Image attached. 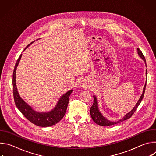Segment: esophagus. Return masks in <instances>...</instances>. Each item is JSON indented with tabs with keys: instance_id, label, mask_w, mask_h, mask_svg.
Wrapping results in <instances>:
<instances>
[{
	"instance_id": "obj_1",
	"label": "esophagus",
	"mask_w": 156,
	"mask_h": 156,
	"mask_svg": "<svg viewBox=\"0 0 156 156\" xmlns=\"http://www.w3.org/2000/svg\"><path fill=\"white\" fill-rule=\"evenodd\" d=\"M86 84L85 83H82V82H81L80 85H81V86H82V87H86Z\"/></svg>"
}]
</instances>
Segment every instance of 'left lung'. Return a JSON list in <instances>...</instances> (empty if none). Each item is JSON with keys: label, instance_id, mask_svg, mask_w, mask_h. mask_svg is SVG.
I'll list each match as a JSON object with an SVG mask.
<instances>
[{"label": "left lung", "instance_id": "left-lung-1", "mask_svg": "<svg viewBox=\"0 0 156 156\" xmlns=\"http://www.w3.org/2000/svg\"><path fill=\"white\" fill-rule=\"evenodd\" d=\"M138 54L139 55V56L144 61L145 63H146V59L145 57L144 56V55L143 54L142 52L141 51V50L140 49L138 48ZM146 75H147V70H146ZM147 76V75H146ZM146 83L144 86L143 88V94L141 96V97L140 98V99L138 100V102L136 103V105L133 107V108L129 112L128 114H126L122 119H121L120 120L117 121V122H112V121H110L108 120H107L105 117H104L102 114L101 113L100 111L99 110V108H98V100L97 98L95 96H93L94 98V103L93 105L91 106V108H90V114H91V117L93 119V120L97 123L98 125H99L101 126H110V125H113L119 123H120L124 120H126L128 119H129L133 115V114L135 113V112L136 111V108H138V107L139 106V105L140 104L144 95V92H145V89H146Z\"/></svg>", "mask_w": 156, "mask_h": 156}]
</instances>
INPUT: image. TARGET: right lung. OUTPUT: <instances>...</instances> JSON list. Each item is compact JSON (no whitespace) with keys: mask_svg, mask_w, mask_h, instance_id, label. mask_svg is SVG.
<instances>
[{"mask_svg":"<svg viewBox=\"0 0 156 156\" xmlns=\"http://www.w3.org/2000/svg\"><path fill=\"white\" fill-rule=\"evenodd\" d=\"M34 42V41H33ZM31 42L27 46L28 48L29 46L33 42ZM26 48L25 49V50ZM24 50V51H25ZM21 54L20 57L18 58L13 73V98L15 105L19 110L30 122L32 123L42 127H48L54 125H55L59 122L61 119L64 117L66 108L69 104V99L72 93L73 90H70L63 94L58 100L56 106L50 112H38L34 111L31 106L27 104L20 96L17 88L16 86V70L17 66L19 63L21 57Z\"/></svg>","mask_w":156,"mask_h":156,"instance_id":"obj_1","label":"right lung"}]
</instances>
